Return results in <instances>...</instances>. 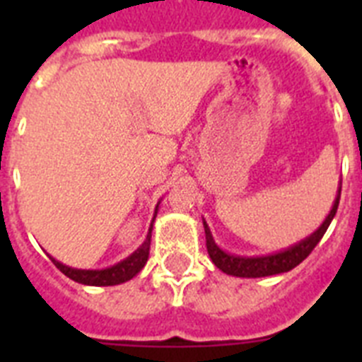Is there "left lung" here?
Here are the masks:
<instances>
[{"mask_svg":"<svg viewBox=\"0 0 362 362\" xmlns=\"http://www.w3.org/2000/svg\"><path fill=\"white\" fill-rule=\"evenodd\" d=\"M341 192V190H339ZM339 199H341V194L337 196L334 203V209L328 214V217L325 219L319 230L306 238L305 241H300L299 245L292 246L288 250L281 252V254L267 255V257H235V255H230L226 252H223L219 246L214 243L212 233H210L206 223L204 225V235H206V250H209L210 259L214 261L219 270H223L228 276L235 277H267V276H276V274H283V272H290L292 268H296L297 264L303 263L312 250L317 246V243L321 241L325 232L330 226L332 219H334L335 212H337Z\"/></svg>","mask_w":362,"mask_h":362,"instance_id":"1","label":"left lung"}]
</instances>
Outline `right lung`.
Returning <instances> with one entry per match:
<instances>
[{"instance_id": "right-lung-1", "label": "right lung", "mask_w": 362, "mask_h": 362, "mask_svg": "<svg viewBox=\"0 0 362 362\" xmlns=\"http://www.w3.org/2000/svg\"><path fill=\"white\" fill-rule=\"evenodd\" d=\"M150 238H152V228L148 230V235H146L145 243H143L130 257H127L124 261L117 263L116 267L107 268V270H76V268L65 267V264H62L59 261H56V259H52V263L56 264V268H59L66 277H70V279L76 281V283L90 284V286H114V284H121L124 283V281H130L136 274L141 272V268L146 264V259H148Z\"/></svg>"}]
</instances>
